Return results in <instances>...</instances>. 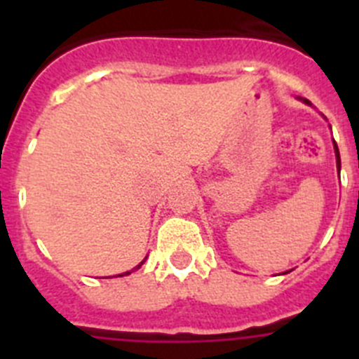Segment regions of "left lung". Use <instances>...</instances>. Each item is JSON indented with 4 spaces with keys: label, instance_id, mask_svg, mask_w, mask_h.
Listing matches in <instances>:
<instances>
[{
    "label": "left lung",
    "instance_id": "obj_1",
    "mask_svg": "<svg viewBox=\"0 0 359 359\" xmlns=\"http://www.w3.org/2000/svg\"><path fill=\"white\" fill-rule=\"evenodd\" d=\"M304 102L309 104V106H311V102H309V100H306V98H304ZM332 142H334V140H332ZM334 154H336V165H338V170H340V165H341L340 151H338V145H336V142H334Z\"/></svg>",
    "mask_w": 359,
    "mask_h": 359
}]
</instances>
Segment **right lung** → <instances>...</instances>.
Here are the masks:
<instances>
[{"instance_id":"add662e5","label":"right lung","mask_w":359,"mask_h":359,"mask_svg":"<svg viewBox=\"0 0 359 359\" xmlns=\"http://www.w3.org/2000/svg\"><path fill=\"white\" fill-rule=\"evenodd\" d=\"M142 264H144V262H142ZM142 264H140V266H142ZM140 266H138V268H140ZM123 275H129V271H128V273H123ZM120 277H122V275H120Z\"/></svg>"}]
</instances>
